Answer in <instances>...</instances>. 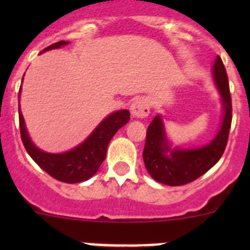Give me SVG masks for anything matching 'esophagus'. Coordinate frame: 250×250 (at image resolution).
Instances as JSON below:
<instances>
[{
  "label": "esophagus",
  "mask_w": 250,
  "mask_h": 250,
  "mask_svg": "<svg viewBox=\"0 0 250 250\" xmlns=\"http://www.w3.org/2000/svg\"><path fill=\"white\" fill-rule=\"evenodd\" d=\"M131 114L132 116L139 119L146 118L150 114V103L147 99L139 98L131 104Z\"/></svg>",
  "instance_id": "obj_1"
}]
</instances>
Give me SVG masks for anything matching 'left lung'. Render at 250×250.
Returning <instances> with one entry per match:
<instances>
[{
  "mask_svg": "<svg viewBox=\"0 0 250 250\" xmlns=\"http://www.w3.org/2000/svg\"><path fill=\"white\" fill-rule=\"evenodd\" d=\"M215 85L222 95L223 123L215 138L196 149H170L160 116H155L146 130L143 159L151 178L161 184L178 187L194 182L219 161L224 152L231 125V98L224 63L216 56L213 66Z\"/></svg>",
  "mask_w": 250,
  "mask_h": 250,
  "instance_id": "1",
  "label": "left lung"
}]
</instances>
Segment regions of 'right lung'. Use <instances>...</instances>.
Returning a JSON list of instances; mask_svg holds the SVG:
<instances>
[{
  "instance_id": "1",
  "label": "right lung",
  "mask_w": 250,
  "mask_h": 250,
  "mask_svg": "<svg viewBox=\"0 0 250 250\" xmlns=\"http://www.w3.org/2000/svg\"><path fill=\"white\" fill-rule=\"evenodd\" d=\"M67 43L68 41H59L46 47L45 50H42V52L52 50V48H59ZM19 119L22 143L28 155L52 178L57 179L60 182L75 184V183L85 182L98 171L103 161L105 160L106 150H107L110 140L120 127L129 123L130 112L127 110L112 112L101 121L100 125L92 131L91 135L86 139L83 144L62 154H50L35 146L28 136L23 116L20 109Z\"/></svg>"
}]
</instances>
